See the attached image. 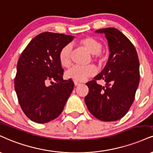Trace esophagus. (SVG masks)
I'll return each mask as SVG.
<instances>
[{"label": "esophagus", "instance_id": "34e87169", "mask_svg": "<svg viewBox=\"0 0 153 153\" xmlns=\"http://www.w3.org/2000/svg\"><path fill=\"white\" fill-rule=\"evenodd\" d=\"M74 84L75 86H77V85H80V82H78V81H74Z\"/></svg>", "mask_w": 153, "mask_h": 153}]
</instances>
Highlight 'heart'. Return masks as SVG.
I'll return each mask as SVG.
<instances>
[{"mask_svg": "<svg viewBox=\"0 0 153 153\" xmlns=\"http://www.w3.org/2000/svg\"><path fill=\"white\" fill-rule=\"evenodd\" d=\"M79 45L91 53L93 60L99 65H103L107 60V53L102 51V44L99 40L92 36H86L78 40ZM72 47L71 45H66L60 50L59 53V60L62 66L68 67L71 62ZM96 73L94 66L89 65L86 67L73 66L65 73L68 79L75 81H83L88 77H91Z\"/></svg>", "mask_w": 153, "mask_h": 153, "instance_id": "heart-1", "label": "heart"}]
</instances>
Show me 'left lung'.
<instances>
[{
	"label": "left lung",
	"mask_w": 153,
	"mask_h": 153,
	"mask_svg": "<svg viewBox=\"0 0 153 153\" xmlns=\"http://www.w3.org/2000/svg\"><path fill=\"white\" fill-rule=\"evenodd\" d=\"M95 32L105 35L110 53L102 72L86 83L89 93L85 102L96 118L116 121L128 113L135 100L140 82L138 56L133 44L117 29L106 27ZM100 79L105 86L97 83Z\"/></svg>",
	"instance_id": "obj_1"
}]
</instances>
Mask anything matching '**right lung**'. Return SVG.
I'll list each match as a JSON object with an SVG mask.
<instances>
[{
	"instance_id": "obj_1",
	"label": "right lung",
	"mask_w": 153,
	"mask_h": 153,
	"mask_svg": "<svg viewBox=\"0 0 153 153\" xmlns=\"http://www.w3.org/2000/svg\"><path fill=\"white\" fill-rule=\"evenodd\" d=\"M73 38L42 33L28 43L18 59L15 90L23 113L35 123H45L58 117L73 91L74 82L62 78L59 53ZM48 82L52 85L48 86Z\"/></svg>"
}]
</instances>
